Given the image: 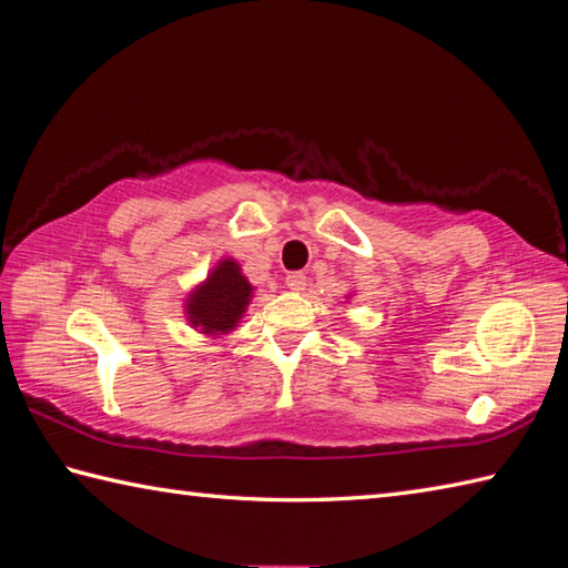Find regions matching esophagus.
Here are the masks:
<instances>
[{
	"label": "esophagus",
	"instance_id": "obj_1",
	"mask_svg": "<svg viewBox=\"0 0 568 568\" xmlns=\"http://www.w3.org/2000/svg\"><path fill=\"white\" fill-rule=\"evenodd\" d=\"M285 285H287V291H293V293H303V291H305V285H307V281H305V275H303V273H287V277H285Z\"/></svg>",
	"mask_w": 568,
	"mask_h": 568
}]
</instances>
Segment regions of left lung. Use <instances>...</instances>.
Returning a JSON list of instances; mask_svg holds the SVG:
<instances>
[{
    "instance_id": "left-lung-1",
    "label": "left lung",
    "mask_w": 568,
    "mask_h": 568,
    "mask_svg": "<svg viewBox=\"0 0 568 568\" xmlns=\"http://www.w3.org/2000/svg\"><path fill=\"white\" fill-rule=\"evenodd\" d=\"M347 297H349V295H347Z\"/></svg>"
}]
</instances>
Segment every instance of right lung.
I'll return each instance as SVG.
<instances>
[{"label":"right lung","instance_id":"obj_1","mask_svg":"<svg viewBox=\"0 0 568 568\" xmlns=\"http://www.w3.org/2000/svg\"><path fill=\"white\" fill-rule=\"evenodd\" d=\"M253 293L255 287L243 275L241 263L233 257H221L205 275V281L185 295V320L205 337H223L239 327Z\"/></svg>","mask_w":568,"mask_h":568}]
</instances>
